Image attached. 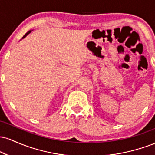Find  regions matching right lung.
<instances>
[{
  "label": "right lung",
  "mask_w": 155,
  "mask_h": 155,
  "mask_svg": "<svg viewBox=\"0 0 155 155\" xmlns=\"http://www.w3.org/2000/svg\"><path fill=\"white\" fill-rule=\"evenodd\" d=\"M31 31H28V32H27V33H25V34L24 36L22 37V39H23V38H25V37L27 36V35H28V34H29V33H31Z\"/></svg>",
  "instance_id": "1"
}]
</instances>
